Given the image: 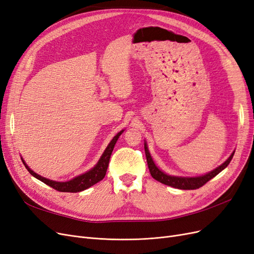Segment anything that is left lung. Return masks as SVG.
<instances>
[{"instance_id": "left-lung-1", "label": "left lung", "mask_w": 254, "mask_h": 254, "mask_svg": "<svg viewBox=\"0 0 254 254\" xmlns=\"http://www.w3.org/2000/svg\"><path fill=\"white\" fill-rule=\"evenodd\" d=\"M144 147H145V153H146L148 168H149L151 177L154 180H156L157 182L165 184V185L171 186L173 188L183 189V190H193V189H197L199 187L204 186L208 181L213 179L215 176H217L218 173H220L222 170H224L227 166L229 165V163L231 162L232 157H233V154H234V151H233L228 159H227L226 162H224L221 166H218V167L215 168L214 170L210 171L207 174H204V176L194 177V178H183V177L169 176V174H166L161 169L157 168L156 165L154 164V162L152 160L150 153H149V150H148L146 142L144 144Z\"/></svg>"}]
</instances>
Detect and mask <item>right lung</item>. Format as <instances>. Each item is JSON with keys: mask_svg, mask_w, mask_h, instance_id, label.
Returning a JSON list of instances; mask_svg holds the SVG:
<instances>
[{"mask_svg": "<svg viewBox=\"0 0 254 254\" xmlns=\"http://www.w3.org/2000/svg\"><path fill=\"white\" fill-rule=\"evenodd\" d=\"M123 131L124 130L120 131V132L111 139V142L109 143V145L107 146L106 149H105L104 153L102 154L101 159L99 160L97 165H95L92 169L81 174V176L75 177L74 179H72L70 181H67V182H56V181L48 180L46 178H43V177L39 176L38 173L33 172L28 167L27 164L24 162L22 157H21V159H22V162L26 167V169L29 171L31 176H33L36 179L40 180L44 184H46V185L50 186L51 188H54V189H56L60 192H80V191H83L87 188L93 186L94 184H97L98 182L102 181L105 178V176H106V171H107V168H108V164H109V160H110L112 150H113V148H115V145L118 141V138L120 137V135L122 133H123Z\"/></svg>", "mask_w": 254, "mask_h": 254, "instance_id": "add662e5", "label": "right lung"}]
</instances>
